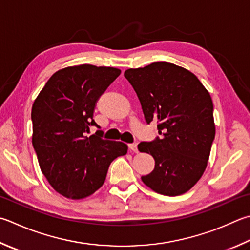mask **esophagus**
Masks as SVG:
<instances>
[{
    "instance_id": "34e87169",
    "label": "esophagus",
    "mask_w": 250,
    "mask_h": 250,
    "mask_svg": "<svg viewBox=\"0 0 250 250\" xmlns=\"http://www.w3.org/2000/svg\"><path fill=\"white\" fill-rule=\"evenodd\" d=\"M129 148L134 153H138V144L137 143H131L129 144Z\"/></svg>"
}]
</instances>
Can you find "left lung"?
<instances>
[{
	"mask_svg": "<svg viewBox=\"0 0 250 250\" xmlns=\"http://www.w3.org/2000/svg\"><path fill=\"white\" fill-rule=\"evenodd\" d=\"M125 78L138 95L145 121H155L161 135L138 145L155 160L154 170L141 179L164 196L187 192L206 170L215 137L210 94L193 73L168 62L129 69Z\"/></svg>",
	"mask_w": 250,
	"mask_h": 250,
	"instance_id": "8db88e82",
	"label": "left lung"
}]
</instances>
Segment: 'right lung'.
I'll return each mask as SVG.
<instances>
[{"instance_id":"obj_1","label":"right lung","mask_w":250,"mask_h":250,"mask_svg":"<svg viewBox=\"0 0 250 250\" xmlns=\"http://www.w3.org/2000/svg\"><path fill=\"white\" fill-rule=\"evenodd\" d=\"M121 71L110 66L81 64L57 71L31 108L33 146L40 169L63 197L79 200L105 183L108 168L125 155L126 144L87 135L98 126L93 113L98 98Z\"/></svg>"}]
</instances>
